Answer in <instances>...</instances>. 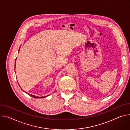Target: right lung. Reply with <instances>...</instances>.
<instances>
[{
    "label": "right lung",
    "mask_w": 130,
    "mask_h": 130,
    "mask_svg": "<svg viewBox=\"0 0 130 130\" xmlns=\"http://www.w3.org/2000/svg\"><path fill=\"white\" fill-rule=\"evenodd\" d=\"M20 47H21V46H20ZM20 49H19V51H20ZM16 60H15V62H16ZM21 89H22V88H21ZM23 90V89H22ZM26 93H27V94H28L29 95H30V96H31V97H33V98H44V97H46V96H45V97H38V96H34V95H31V94H29V93H28V92H25Z\"/></svg>",
    "instance_id": "right-lung-1"
}]
</instances>
